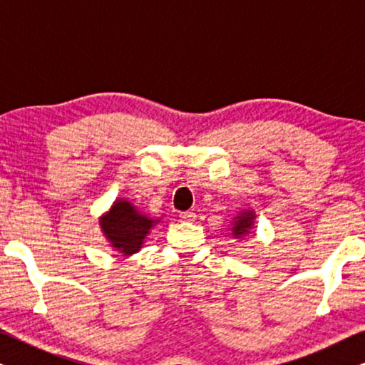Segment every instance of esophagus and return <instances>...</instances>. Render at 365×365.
Returning <instances> with one entry per match:
<instances>
[{
	"label": "esophagus",
	"mask_w": 365,
	"mask_h": 365,
	"mask_svg": "<svg viewBox=\"0 0 365 365\" xmlns=\"http://www.w3.org/2000/svg\"><path fill=\"white\" fill-rule=\"evenodd\" d=\"M179 219H181V221H184V222L194 221V219H196V214H194V212H191V211L181 212V214H179Z\"/></svg>",
	"instance_id": "esophagus-1"
}]
</instances>
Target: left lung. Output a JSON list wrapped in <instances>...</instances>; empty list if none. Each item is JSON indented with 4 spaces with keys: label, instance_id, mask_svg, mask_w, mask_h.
Instances as JSON below:
<instances>
[{
    "label": "left lung",
    "instance_id": "8db88e82",
    "mask_svg": "<svg viewBox=\"0 0 365 365\" xmlns=\"http://www.w3.org/2000/svg\"><path fill=\"white\" fill-rule=\"evenodd\" d=\"M254 219H256V214L252 211H241V214H237L234 217L232 222V234L236 237H242L246 234L251 232V229L254 226Z\"/></svg>",
    "mask_w": 365,
    "mask_h": 365
}]
</instances>
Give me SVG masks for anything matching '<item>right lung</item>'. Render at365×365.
Segmentation results:
<instances>
[{
	"label": "right lung",
	"instance_id": "add662e5",
	"mask_svg": "<svg viewBox=\"0 0 365 365\" xmlns=\"http://www.w3.org/2000/svg\"><path fill=\"white\" fill-rule=\"evenodd\" d=\"M159 219H151L139 212L129 201L118 199L111 209L99 219L104 236L123 256H131L141 249L144 239Z\"/></svg>",
	"mask_w": 365,
	"mask_h": 365
}]
</instances>
